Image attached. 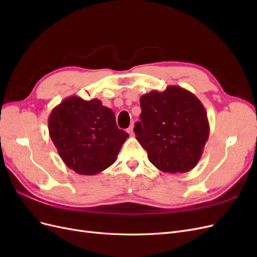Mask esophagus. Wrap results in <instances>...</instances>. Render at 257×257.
<instances>
[{
	"instance_id": "34e87169",
	"label": "esophagus",
	"mask_w": 257,
	"mask_h": 257,
	"mask_svg": "<svg viewBox=\"0 0 257 257\" xmlns=\"http://www.w3.org/2000/svg\"><path fill=\"white\" fill-rule=\"evenodd\" d=\"M126 132L130 134V136H133V135H134V125H131V126L126 130Z\"/></svg>"
}]
</instances>
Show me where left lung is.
Returning <instances> with one entry per match:
<instances>
[{
  "label": "left lung",
  "instance_id": "left-lung-1",
  "mask_svg": "<svg viewBox=\"0 0 257 257\" xmlns=\"http://www.w3.org/2000/svg\"><path fill=\"white\" fill-rule=\"evenodd\" d=\"M134 132L148 159L161 172L188 173L197 165L209 137L207 112L192 92L178 85L141 97Z\"/></svg>",
  "mask_w": 257,
  "mask_h": 257
}]
</instances>
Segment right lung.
Returning a JSON list of instances; mask_svg holds the SVG:
<instances>
[{"label": "right lung", "mask_w": 257, "mask_h": 257, "mask_svg": "<svg viewBox=\"0 0 257 257\" xmlns=\"http://www.w3.org/2000/svg\"><path fill=\"white\" fill-rule=\"evenodd\" d=\"M51 141L64 164L79 175L93 176L112 165L128 134L119 130L113 111L97 98L69 96L48 118Z\"/></svg>", "instance_id": "add662e5"}]
</instances>
